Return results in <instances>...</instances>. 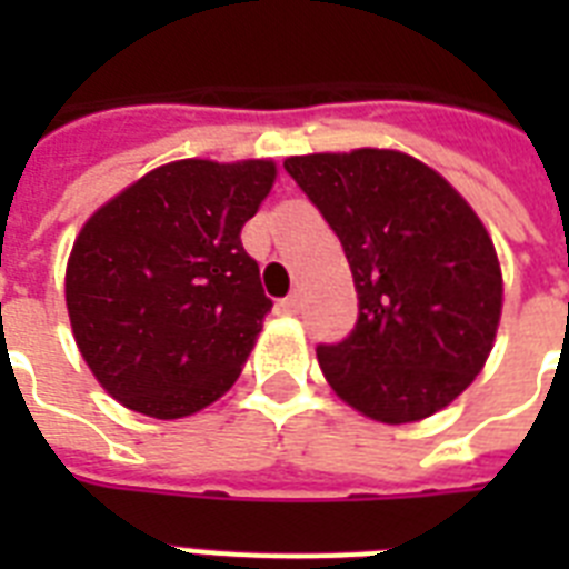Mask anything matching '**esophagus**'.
I'll use <instances>...</instances> for the list:
<instances>
[{"label": "esophagus", "mask_w": 569, "mask_h": 569, "mask_svg": "<svg viewBox=\"0 0 569 569\" xmlns=\"http://www.w3.org/2000/svg\"><path fill=\"white\" fill-rule=\"evenodd\" d=\"M298 307H301V303H298V295H289V298H283V301H280V310L289 312V316H295V312H298Z\"/></svg>", "instance_id": "obj_1"}]
</instances>
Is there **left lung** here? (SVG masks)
Wrapping results in <instances>:
<instances>
[{
  "instance_id": "left-lung-1",
  "label": "left lung",
  "mask_w": 569,
  "mask_h": 569,
  "mask_svg": "<svg viewBox=\"0 0 569 569\" xmlns=\"http://www.w3.org/2000/svg\"><path fill=\"white\" fill-rule=\"evenodd\" d=\"M283 168L346 248L360 319L319 366L383 425L428 419L485 369L502 319L493 239L446 177L401 150L289 156Z\"/></svg>"
}]
</instances>
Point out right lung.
I'll use <instances>...</instances> for the list:
<instances>
[{"instance_id": "add662e5", "label": "right lung", "mask_w": 569, "mask_h": 569, "mask_svg": "<svg viewBox=\"0 0 569 569\" xmlns=\"http://www.w3.org/2000/svg\"><path fill=\"white\" fill-rule=\"evenodd\" d=\"M274 180L271 159H180L82 223L67 316L79 355L120 405L182 419L236 383L271 312L241 227Z\"/></svg>"}]
</instances>
